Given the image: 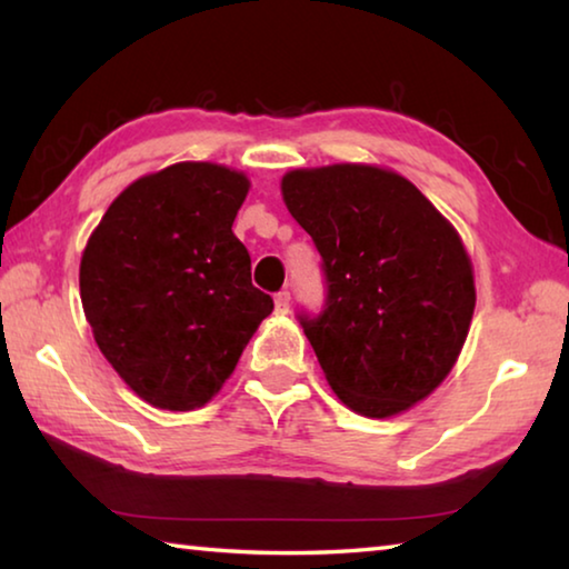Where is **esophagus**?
Masks as SVG:
<instances>
[{"label": "esophagus", "instance_id": "1", "mask_svg": "<svg viewBox=\"0 0 569 569\" xmlns=\"http://www.w3.org/2000/svg\"><path fill=\"white\" fill-rule=\"evenodd\" d=\"M288 308H291V293L278 291L276 293V313H288Z\"/></svg>", "mask_w": 569, "mask_h": 569}]
</instances>
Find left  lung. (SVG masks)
Masks as SVG:
<instances>
[{"label": "left lung", "mask_w": 569, "mask_h": 569, "mask_svg": "<svg viewBox=\"0 0 569 569\" xmlns=\"http://www.w3.org/2000/svg\"><path fill=\"white\" fill-rule=\"evenodd\" d=\"M281 190L321 253L323 306L296 319L331 389L377 419L429 397L455 366L477 301L457 230L381 168L293 170Z\"/></svg>", "instance_id": "left-lung-1"}]
</instances>
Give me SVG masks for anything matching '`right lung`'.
<instances>
[{"mask_svg": "<svg viewBox=\"0 0 569 569\" xmlns=\"http://www.w3.org/2000/svg\"><path fill=\"white\" fill-rule=\"evenodd\" d=\"M246 192L236 170L178 162L124 188L88 240L84 316L104 359L152 407L208 403L273 311L230 230Z\"/></svg>", "mask_w": 569, "mask_h": 569, "instance_id": "add662e5", "label": "right lung"}]
</instances>
